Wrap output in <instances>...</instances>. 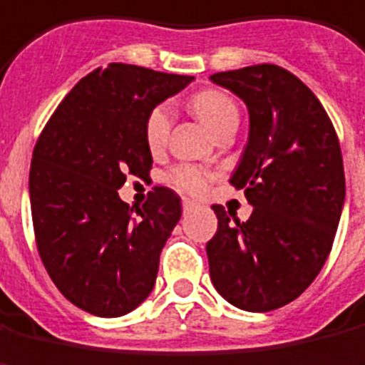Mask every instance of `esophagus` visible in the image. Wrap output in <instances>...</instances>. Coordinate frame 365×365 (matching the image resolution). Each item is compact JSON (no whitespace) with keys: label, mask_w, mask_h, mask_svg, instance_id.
I'll use <instances>...</instances> for the list:
<instances>
[{"label":"esophagus","mask_w":365,"mask_h":365,"mask_svg":"<svg viewBox=\"0 0 365 365\" xmlns=\"http://www.w3.org/2000/svg\"><path fill=\"white\" fill-rule=\"evenodd\" d=\"M195 207H197V205H195L192 200H188V198H182V210H185V212H190V210H192Z\"/></svg>","instance_id":"obj_1"}]
</instances>
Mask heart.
<instances>
[{
  "label": "heart",
  "mask_w": 365,
  "mask_h": 365,
  "mask_svg": "<svg viewBox=\"0 0 365 365\" xmlns=\"http://www.w3.org/2000/svg\"><path fill=\"white\" fill-rule=\"evenodd\" d=\"M190 107L198 115V119L202 120L215 135L226 125H238V117H240L238 105L228 93L220 91V89L198 91L190 99ZM173 120H175V115H173V107L168 103H160L147 115L145 140L153 153L167 147ZM208 178H210V173L205 168L195 167V165H178L168 175V180L178 190H185L190 195H200L207 188Z\"/></svg>",
  "instance_id": "b5f03b06"
}]
</instances>
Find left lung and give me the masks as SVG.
<instances>
[{
  "label": "left lung",
  "instance_id": "8db88e82",
  "mask_svg": "<svg viewBox=\"0 0 365 365\" xmlns=\"http://www.w3.org/2000/svg\"><path fill=\"white\" fill-rule=\"evenodd\" d=\"M250 113V135L230 178L255 207L230 222L215 205L207 242L210 280L246 312H270L296 300L328 260L340 222L346 178L340 140L318 97L272 63L215 73Z\"/></svg>",
  "mask_w": 365,
  "mask_h": 365
}]
</instances>
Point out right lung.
Segmentation results:
<instances>
[{
  "instance_id": "1",
  "label": "right lung",
  "mask_w": 365,
  "mask_h": 365,
  "mask_svg": "<svg viewBox=\"0 0 365 365\" xmlns=\"http://www.w3.org/2000/svg\"><path fill=\"white\" fill-rule=\"evenodd\" d=\"M190 81L109 63L65 95L35 143L29 198L37 250L59 292L85 312L129 314L155 286L180 198L155 187L133 215L117 190L127 175L149 177L147 115Z\"/></svg>"
}]
</instances>
